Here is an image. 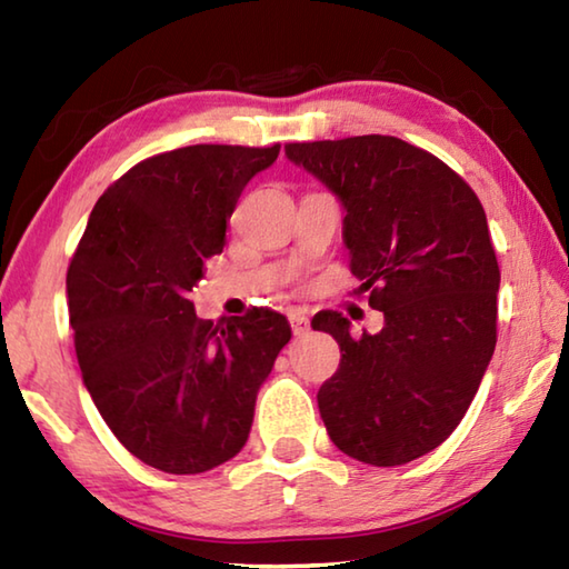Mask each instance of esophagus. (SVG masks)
I'll return each instance as SVG.
<instances>
[{
  "label": "esophagus",
  "mask_w": 569,
  "mask_h": 569,
  "mask_svg": "<svg viewBox=\"0 0 569 569\" xmlns=\"http://www.w3.org/2000/svg\"><path fill=\"white\" fill-rule=\"evenodd\" d=\"M288 321H291L293 336H306L308 331H311V323H308L303 313H291V316H288Z\"/></svg>",
  "instance_id": "1"
}]
</instances>
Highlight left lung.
<instances>
[{
  "label": "left lung",
  "mask_w": 569,
  "mask_h": 569,
  "mask_svg": "<svg viewBox=\"0 0 569 569\" xmlns=\"http://www.w3.org/2000/svg\"><path fill=\"white\" fill-rule=\"evenodd\" d=\"M286 158L339 198L351 271L383 311L361 339L341 313L313 316L341 346L316 397L326 431L363 465H407L457 429L492 361L499 266L485 208L439 158L389 134L291 142Z\"/></svg>",
  "instance_id": "1"
}]
</instances>
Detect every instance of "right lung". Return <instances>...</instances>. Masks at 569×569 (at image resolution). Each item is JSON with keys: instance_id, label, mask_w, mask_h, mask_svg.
Returning a JSON list of instances; mask_svg holds the SVG:
<instances>
[{"instance_id": "obj_1", "label": "right lung", "mask_w": 569, "mask_h": 569, "mask_svg": "<svg viewBox=\"0 0 569 569\" xmlns=\"http://www.w3.org/2000/svg\"><path fill=\"white\" fill-rule=\"evenodd\" d=\"M278 150L188 146L138 162L92 208L67 271L84 387L120 445L168 475H200L243 449L291 341L281 313L203 321L188 298L226 246L240 192Z\"/></svg>"}]
</instances>
